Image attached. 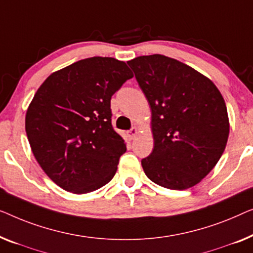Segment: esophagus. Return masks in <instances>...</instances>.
I'll list each match as a JSON object with an SVG mask.
<instances>
[{
  "mask_svg": "<svg viewBox=\"0 0 253 253\" xmlns=\"http://www.w3.org/2000/svg\"><path fill=\"white\" fill-rule=\"evenodd\" d=\"M128 135H129L130 140H134L135 136H136V135H137V128L136 127L130 128V130L128 131Z\"/></svg>",
  "mask_w": 253,
  "mask_h": 253,
  "instance_id": "34e87169",
  "label": "esophagus"
}]
</instances>
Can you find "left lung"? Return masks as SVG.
Returning a JSON list of instances; mask_svg holds the SVG:
<instances>
[{
    "mask_svg": "<svg viewBox=\"0 0 253 253\" xmlns=\"http://www.w3.org/2000/svg\"><path fill=\"white\" fill-rule=\"evenodd\" d=\"M127 64L151 109L155 147L141 161L145 175L169 189L194 187L216 165L228 140L221 92L193 67L164 55Z\"/></svg>",
    "mask_w": 253,
    "mask_h": 253,
    "instance_id": "8db88e82",
    "label": "left lung"
}]
</instances>
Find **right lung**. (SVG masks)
Instances as JSON below:
<instances>
[{
	"label": "right lung",
	"instance_id": "obj_1",
	"mask_svg": "<svg viewBox=\"0 0 253 253\" xmlns=\"http://www.w3.org/2000/svg\"><path fill=\"white\" fill-rule=\"evenodd\" d=\"M133 78L112 57L81 59L50 74L35 92L25 119L32 152L44 173L73 194L110 182L126 151L111 124V97Z\"/></svg>",
	"mask_w": 253,
	"mask_h": 253
}]
</instances>
